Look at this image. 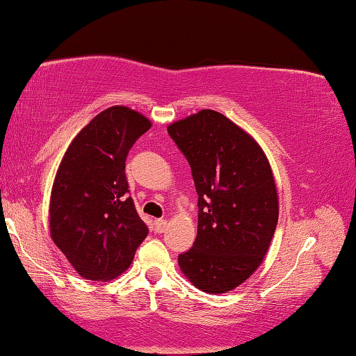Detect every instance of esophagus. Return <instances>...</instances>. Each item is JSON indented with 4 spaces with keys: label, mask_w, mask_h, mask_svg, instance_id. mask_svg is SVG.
<instances>
[{
    "label": "esophagus",
    "mask_w": 356,
    "mask_h": 356,
    "mask_svg": "<svg viewBox=\"0 0 356 356\" xmlns=\"http://www.w3.org/2000/svg\"><path fill=\"white\" fill-rule=\"evenodd\" d=\"M167 220H156V223H154V226H156V231L157 233H163L167 228Z\"/></svg>",
    "instance_id": "esophagus-1"
}]
</instances>
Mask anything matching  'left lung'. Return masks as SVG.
I'll use <instances>...</instances> for the list:
<instances>
[{
	"label": "left lung",
	"mask_w": 356,
	"mask_h": 356,
	"mask_svg": "<svg viewBox=\"0 0 356 356\" xmlns=\"http://www.w3.org/2000/svg\"><path fill=\"white\" fill-rule=\"evenodd\" d=\"M167 130L199 195L197 238L178 265L200 291H233L261 265L275 234L280 202L270 162L249 133L216 111L202 109Z\"/></svg>",
	"instance_id": "obj_1"
}]
</instances>
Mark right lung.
Segmentation results:
<instances>
[{"mask_svg": "<svg viewBox=\"0 0 356 356\" xmlns=\"http://www.w3.org/2000/svg\"><path fill=\"white\" fill-rule=\"evenodd\" d=\"M152 123L125 106L102 111L67 147L49 200L51 239L81 277L111 281L149 233L128 195L125 161Z\"/></svg>", "mask_w": 356, "mask_h": 356, "instance_id": "add662e5", "label": "right lung"}]
</instances>
